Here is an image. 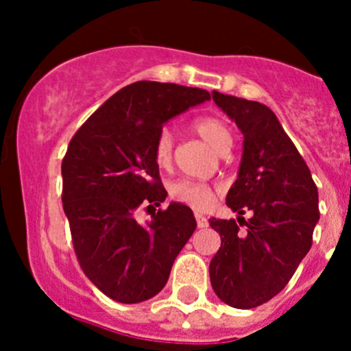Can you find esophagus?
<instances>
[{
    "instance_id": "1",
    "label": "esophagus",
    "mask_w": 351,
    "mask_h": 351,
    "mask_svg": "<svg viewBox=\"0 0 351 351\" xmlns=\"http://www.w3.org/2000/svg\"><path fill=\"white\" fill-rule=\"evenodd\" d=\"M195 221H197L198 228H207V226H208L207 217H204L202 214H195Z\"/></svg>"
}]
</instances>
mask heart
Wrapping results in <instances>:
<instances>
[{
  "mask_svg": "<svg viewBox=\"0 0 351 351\" xmlns=\"http://www.w3.org/2000/svg\"><path fill=\"white\" fill-rule=\"evenodd\" d=\"M193 130L217 153H222L224 149H229L232 143V136L229 127L226 125L224 120L217 117H198L192 123ZM154 161L159 168H168L171 162L173 156V136L168 129L159 130L156 136L153 146ZM169 197L173 200L185 204L189 207L204 210L214 202L215 190L210 185L202 182H193V180H176L169 185Z\"/></svg>",
  "mask_w": 351,
  "mask_h": 351,
  "instance_id": "obj_1",
  "label": "heart"
}]
</instances>
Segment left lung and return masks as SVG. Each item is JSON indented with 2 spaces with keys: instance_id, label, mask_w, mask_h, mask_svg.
I'll list each match as a JSON object with an SVG mask.
<instances>
[{
  "instance_id": "obj_1",
  "label": "left lung",
  "mask_w": 351,
  "mask_h": 351,
  "mask_svg": "<svg viewBox=\"0 0 351 351\" xmlns=\"http://www.w3.org/2000/svg\"><path fill=\"white\" fill-rule=\"evenodd\" d=\"M212 98L244 136L238 180L226 204L238 212V222L246 210L254 217L244 232L234 219L208 221L221 234L210 284L222 302L251 309L277 295L309 253L319 198L306 161L267 105L219 91Z\"/></svg>"
}]
</instances>
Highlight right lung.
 Wrapping results in <instances>:
<instances>
[{"label":"right lung","instance_id":"add662e5","mask_svg":"<svg viewBox=\"0 0 351 351\" xmlns=\"http://www.w3.org/2000/svg\"><path fill=\"white\" fill-rule=\"evenodd\" d=\"M210 100L200 88L137 81L110 97L77 129L62 159V207L80 267L122 304L154 297L197 228L192 208L171 202L146 226L134 212L166 193L153 146L162 125ZM156 210V208H154Z\"/></svg>","mask_w":351,"mask_h":351}]
</instances>
